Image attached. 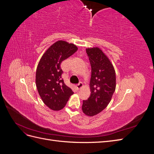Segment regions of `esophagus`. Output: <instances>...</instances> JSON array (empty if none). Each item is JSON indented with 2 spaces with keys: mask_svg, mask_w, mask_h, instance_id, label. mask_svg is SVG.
<instances>
[{
  "mask_svg": "<svg viewBox=\"0 0 154 154\" xmlns=\"http://www.w3.org/2000/svg\"><path fill=\"white\" fill-rule=\"evenodd\" d=\"M82 87H83V84H82V83H78V84L76 86V90L77 91H78V90H80V89H81V88H82Z\"/></svg>",
  "mask_w": 154,
  "mask_h": 154,
  "instance_id": "esophagus-1",
  "label": "esophagus"
}]
</instances>
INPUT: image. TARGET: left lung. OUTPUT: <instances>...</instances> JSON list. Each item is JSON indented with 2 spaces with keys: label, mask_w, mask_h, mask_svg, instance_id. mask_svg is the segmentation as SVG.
Segmentation results:
<instances>
[{
  "label": "left lung",
  "mask_w": 154,
  "mask_h": 154,
  "mask_svg": "<svg viewBox=\"0 0 154 154\" xmlns=\"http://www.w3.org/2000/svg\"><path fill=\"white\" fill-rule=\"evenodd\" d=\"M91 66V96L83 101L82 111L86 116H94L109 105L116 90V72L109 58L97 48H87Z\"/></svg>",
  "instance_id": "8db88e82"
}]
</instances>
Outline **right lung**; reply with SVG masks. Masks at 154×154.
<instances>
[{
    "label": "right lung",
    "instance_id": "1",
    "mask_svg": "<svg viewBox=\"0 0 154 154\" xmlns=\"http://www.w3.org/2000/svg\"><path fill=\"white\" fill-rule=\"evenodd\" d=\"M77 50L76 45L58 40L46 50L40 60L36 71V85L44 104L51 110L62 109L73 94L62 78L61 63Z\"/></svg>",
    "mask_w": 154,
    "mask_h": 154
}]
</instances>
